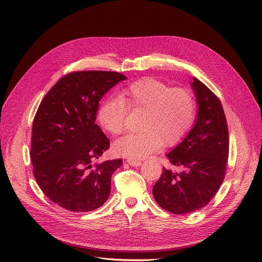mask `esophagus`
<instances>
[{
  "label": "esophagus",
  "mask_w": 262,
  "mask_h": 262,
  "mask_svg": "<svg viewBox=\"0 0 262 262\" xmlns=\"http://www.w3.org/2000/svg\"><path fill=\"white\" fill-rule=\"evenodd\" d=\"M127 162V164L128 165H130V166H133V167H139V166H141L142 165V162L141 161H137V160H127L126 161Z\"/></svg>",
  "instance_id": "obj_1"
}]
</instances>
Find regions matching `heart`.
Here are the masks:
<instances>
[{
	"mask_svg": "<svg viewBox=\"0 0 262 262\" xmlns=\"http://www.w3.org/2000/svg\"><path fill=\"white\" fill-rule=\"evenodd\" d=\"M127 108L143 112L141 130L117 140L113 149L116 155L134 160L146 158L161 145H177L196 117V101L190 90L172 88L152 78L134 82L121 89L119 97L105 99L98 110L99 123L111 135H120L125 129Z\"/></svg>",
	"mask_w": 262,
	"mask_h": 262,
	"instance_id": "1",
	"label": "heart"
}]
</instances>
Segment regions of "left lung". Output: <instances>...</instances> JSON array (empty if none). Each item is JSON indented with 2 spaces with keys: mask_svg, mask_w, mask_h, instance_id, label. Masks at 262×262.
<instances>
[{
  "mask_svg": "<svg viewBox=\"0 0 262 262\" xmlns=\"http://www.w3.org/2000/svg\"><path fill=\"white\" fill-rule=\"evenodd\" d=\"M198 103L195 125L167 156L181 172L163 168L152 194L158 204L176 214L202 208L215 195L226 172L229 136L220 99L198 79L191 84Z\"/></svg>",
  "mask_w": 262,
  "mask_h": 262,
  "instance_id": "left-lung-1",
  "label": "left lung"
}]
</instances>
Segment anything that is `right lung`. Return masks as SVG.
Returning <instances> with one entry per match:
<instances>
[{
  "instance_id": "1",
  "label": "right lung",
  "mask_w": 262,
  "mask_h": 262,
  "mask_svg": "<svg viewBox=\"0 0 262 262\" xmlns=\"http://www.w3.org/2000/svg\"><path fill=\"white\" fill-rule=\"evenodd\" d=\"M125 79L116 71L70 72L36 112L30 151L33 174L47 197L67 210H94L110 196L112 174L122 160L93 165L110 147L95 123L96 112L102 96Z\"/></svg>"
}]
</instances>
